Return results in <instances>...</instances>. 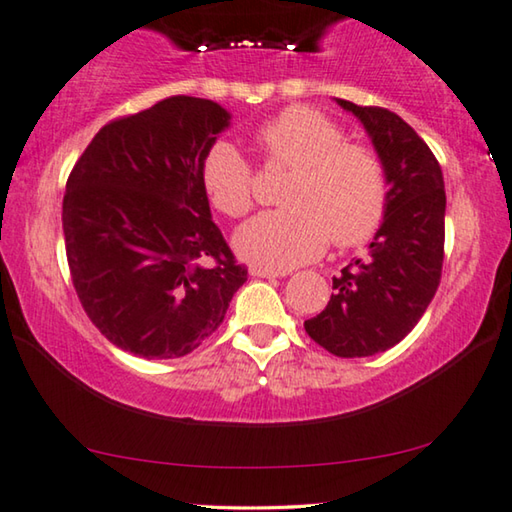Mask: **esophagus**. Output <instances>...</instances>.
Returning <instances> with one entry per match:
<instances>
[{
  "mask_svg": "<svg viewBox=\"0 0 512 512\" xmlns=\"http://www.w3.org/2000/svg\"><path fill=\"white\" fill-rule=\"evenodd\" d=\"M288 272H277V270H263V267H251V277H261V279H277V277H286Z\"/></svg>",
  "mask_w": 512,
  "mask_h": 512,
  "instance_id": "34e87169",
  "label": "esophagus"
}]
</instances>
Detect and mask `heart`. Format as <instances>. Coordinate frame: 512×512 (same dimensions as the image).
I'll return each instance as SVG.
<instances>
[{"mask_svg":"<svg viewBox=\"0 0 512 512\" xmlns=\"http://www.w3.org/2000/svg\"><path fill=\"white\" fill-rule=\"evenodd\" d=\"M256 141L270 162L295 169L281 210L242 224L235 249L245 261L288 270L318 258L329 238L336 247L366 242L380 229L389 201L387 169L371 148L348 144V135L313 107H288L263 123ZM201 185L212 208L242 217L254 203L251 167L231 141L219 139L201 162Z\"/></svg>","mask_w":512,"mask_h":512,"instance_id":"heart-1","label":"heart"}]
</instances>
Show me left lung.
<instances>
[{
  "mask_svg": "<svg viewBox=\"0 0 512 512\" xmlns=\"http://www.w3.org/2000/svg\"><path fill=\"white\" fill-rule=\"evenodd\" d=\"M355 114L387 169L389 201L364 261L332 279L325 311L306 320L336 357H371L403 341L437 293L444 261V176L435 155L398 114L336 98Z\"/></svg>",
  "mask_w": 512,
  "mask_h": 512,
  "instance_id": "left-lung-1",
  "label": "left lung"
}]
</instances>
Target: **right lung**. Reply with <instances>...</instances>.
I'll list each match as a JSON object with an SVG mask.
<instances>
[{
    "label": "right lung",
    "mask_w": 512,
    "mask_h": 512,
    "mask_svg": "<svg viewBox=\"0 0 512 512\" xmlns=\"http://www.w3.org/2000/svg\"><path fill=\"white\" fill-rule=\"evenodd\" d=\"M229 125L217 102L164 98L100 128L70 171V277L86 316L125 352L190 355L247 281L201 185L203 155Z\"/></svg>",
    "instance_id": "obj_1"
}]
</instances>
